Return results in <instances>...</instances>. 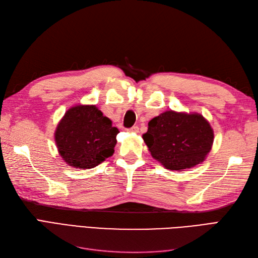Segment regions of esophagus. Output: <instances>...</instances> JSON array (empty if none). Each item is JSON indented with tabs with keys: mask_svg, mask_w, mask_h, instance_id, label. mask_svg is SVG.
Here are the masks:
<instances>
[{
	"mask_svg": "<svg viewBox=\"0 0 258 258\" xmlns=\"http://www.w3.org/2000/svg\"><path fill=\"white\" fill-rule=\"evenodd\" d=\"M128 131H129V132H134V134H138V132H139V127H138V126H134V127L129 128Z\"/></svg>",
	"mask_w": 258,
	"mask_h": 258,
	"instance_id": "34e87169",
	"label": "esophagus"
}]
</instances>
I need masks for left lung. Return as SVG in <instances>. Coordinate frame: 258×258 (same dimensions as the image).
<instances>
[{
  "label": "left lung",
  "instance_id": "left-lung-1",
  "mask_svg": "<svg viewBox=\"0 0 258 258\" xmlns=\"http://www.w3.org/2000/svg\"><path fill=\"white\" fill-rule=\"evenodd\" d=\"M143 140L153 158L166 169L183 171L206 159L214 134L200 114L167 111L150 120Z\"/></svg>",
  "mask_w": 258,
  "mask_h": 258
}]
</instances>
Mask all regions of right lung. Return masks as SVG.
Listing matches in <instances>:
<instances>
[{"label":"right lung","instance_id":"right-lung-1","mask_svg":"<svg viewBox=\"0 0 258 258\" xmlns=\"http://www.w3.org/2000/svg\"><path fill=\"white\" fill-rule=\"evenodd\" d=\"M118 132L96 105L80 104L62 117L54 132V141L69 166L91 169L114 154Z\"/></svg>","mask_w":258,"mask_h":258}]
</instances>
